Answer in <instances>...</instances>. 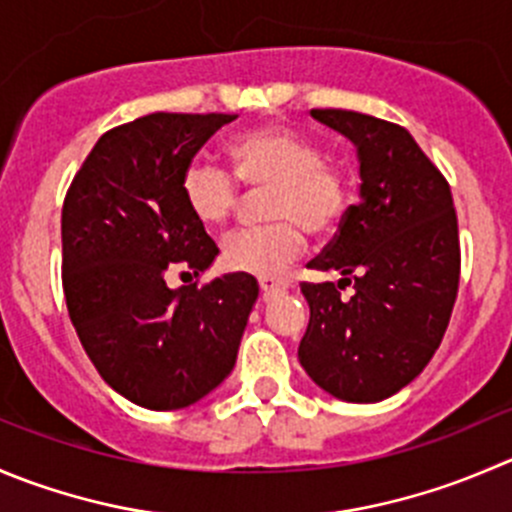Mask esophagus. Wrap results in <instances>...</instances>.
<instances>
[{
  "label": "esophagus",
  "mask_w": 512,
  "mask_h": 512,
  "mask_svg": "<svg viewBox=\"0 0 512 512\" xmlns=\"http://www.w3.org/2000/svg\"><path fill=\"white\" fill-rule=\"evenodd\" d=\"M260 290L265 292V295H280V292L287 290V280L275 275H265L260 277Z\"/></svg>",
  "instance_id": "34e87169"
}]
</instances>
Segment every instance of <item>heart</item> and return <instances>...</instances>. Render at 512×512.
I'll return each instance as SVG.
<instances>
[{
	"label": "heart",
	"instance_id": "1",
	"mask_svg": "<svg viewBox=\"0 0 512 512\" xmlns=\"http://www.w3.org/2000/svg\"><path fill=\"white\" fill-rule=\"evenodd\" d=\"M232 175L210 162H195L182 177L187 210L200 225L222 227L235 215L240 186L270 190L265 220L270 225L235 232L222 260L230 270L280 275L305 252L307 237L330 235L352 205L350 172L322 160V147L302 132L267 124L242 132L227 145Z\"/></svg>",
	"mask_w": 512,
	"mask_h": 512
}]
</instances>
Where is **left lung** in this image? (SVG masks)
I'll return each mask as SVG.
<instances>
[{
    "mask_svg": "<svg viewBox=\"0 0 512 512\" xmlns=\"http://www.w3.org/2000/svg\"><path fill=\"white\" fill-rule=\"evenodd\" d=\"M312 117L355 142L362 185L330 245L307 262L342 277L300 282L310 322L297 357L335 398L377 403L413 382L443 342L460 285L458 215L445 175L405 127L352 109Z\"/></svg>",
    "mask_w": 512,
    "mask_h": 512,
    "instance_id": "8db88e82",
    "label": "left lung"
}]
</instances>
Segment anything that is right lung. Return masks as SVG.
I'll return each mask as SVG.
<instances>
[{"instance_id": "right-lung-1", "label": "right lung", "mask_w": 512, "mask_h": 512, "mask_svg": "<svg viewBox=\"0 0 512 512\" xmlns=\"http://www.w3.org/2000/svg\"><path fill=\"white\" fill-rule=\"evenodd\" d=\"M235 114L155 112L104 132L62 207V285L79 342L132 403L180 410L235 367L257 280L230 272L205 285L217 250L192 217L182 177Z\"/></svg>"}]
</instances>
